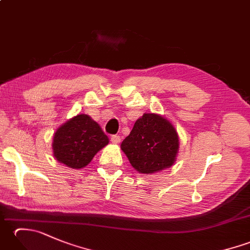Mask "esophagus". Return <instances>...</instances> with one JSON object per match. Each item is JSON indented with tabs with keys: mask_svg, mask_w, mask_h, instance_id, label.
<instances>
[{
	"mask_svg": "<svg viewBox=\"0 0 250 250\" xmlns=\"http://www.w3.org/2000/svg\"><path fill=\"white\" fill-rule=\"evenodd\" d=\"M110 141H111V143H113V144H119V143L121 142V137L119 135H113V136H111Z\"/></svg>",
	"mask_w": 250,
	"mask_h": 250,
	"instance_id": "esophagus-1",
	"label": "esophagus"
}]
</instances>
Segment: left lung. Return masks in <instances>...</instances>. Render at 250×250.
Wrapping results in <instances>:
<instances>
[{
    "mask_svg": "<svg viewBox=\"0 0 250 250\" xmlns=\"http://www.w3.org/2000/svg\"><path fill=\"white\" fill-rule=\"evenodd\" d=\"M120 147L135 171L150 175L171 167L175 163L179 137L175 126L166 117L145 113L135 121L133 129Z\"/></svg>",
    "mask_w": 250,
    "mask_h": 250,
    "instance_id": "left-lung-1",
    "label": "left lung"
}]
</instances>
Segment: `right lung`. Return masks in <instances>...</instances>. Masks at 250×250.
Instances as JSON below:
<instances>
[{
    "mask_svg": "<svg viewBox=\"0 0 250 250\" xmlns=\"http://www.w3.org/2000/svg\"><path fill=\"white\" fill-rule=\"evenodd\" d=\"M109 143L98 122L86 114L72 117L57 129L52 151L58 162L74 169L83 168Z\"/></svg>",
    "mask_w": 250,
    "mask_h": 250,
    "instance_id": "obj_1",
    "label": "right lung"
}]
</instances>
